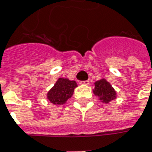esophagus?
<instances>
[{
    "label": "esophagus",
    "mask_w": 152,
    "mask_h": 152,
    "mask_svg": "<svg viewBox=\"0 0 152 152\" xmlns=\"http://www.w3.org/2000/svg\"><path fill=\"white\" fill-rule=\"evenodd\" d=\"M81 85H86V86H88L89 84H90V81H80L79 82Z\"/></svg>",
    "instance_id": "1"
}]
</instances>
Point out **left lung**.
<instances>
[{"mask_svg": "<svg viewBox=\"0 0 152 152\" xmlns=\"http://www.w3.org/2000/svg\"><path fill=\"white\" fill-rule=\"evenodd\" d=\"M94 85L95 87L93 89V93L95 96L98 97L99 100L102 102L108 103L113 100L116 99V91L106 79H100L96 81Z\"/></svg>", "mask_w": 152, "mask_h": 152, "instance_id": "obj_1", "label": "left lung"}]
</instances>
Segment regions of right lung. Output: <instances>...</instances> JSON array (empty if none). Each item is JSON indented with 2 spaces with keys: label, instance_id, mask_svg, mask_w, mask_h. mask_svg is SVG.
I'll list each match as a JSON object with an SVG mask.
<instances>
[{
  "label": "right lung",
  "instance_id": "obj_1",
  "mask_svg": "<svg viewBox=\"0 0 152 152\" xmlns=\"http://www.w3.org/2000/svg\"><path fill=\"white\" fill-rule=\"evenodd\" d=\"M77 86L75 81H70L68 78L60 77L54 86L47 93V98L55 105H62L67 102L73 95L74 89Z\"/></svg>",
  "mask_w": 152,
  "mask_h": 152
}]
</instances>
